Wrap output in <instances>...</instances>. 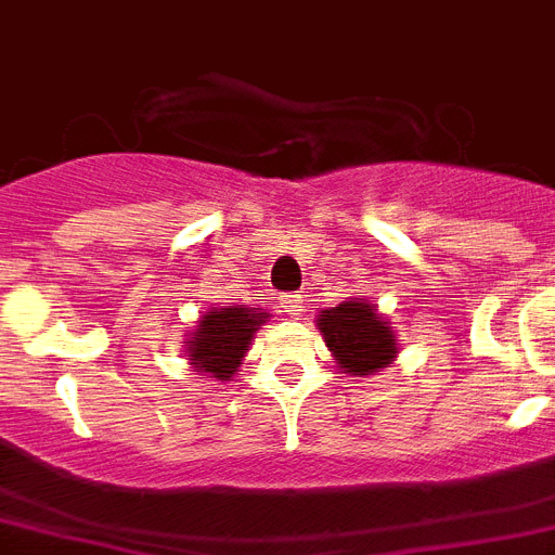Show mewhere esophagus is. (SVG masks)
Listing matches in <instances>:
<instances>
[{"mask_svg":"<svg viewBox=\"0 0 555 555\" xmlns=\"http://www.w3.org/2000/svg\"><path fill=\"white\" fill-rule=\"evenodd\" d=\"M279 307H282V313L296 319V315H301V310H305V296H301V293H285V296L279 299Z\"/></svg>","mask_w":555,"mask_h":555,"instance_id":"obj_1","label":"esophagus"}]
</instances>
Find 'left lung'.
Here are the masks:
<instances>
[{
  "label": "left lung",
  "mask_w": 555,
  "mask_h": 555,
  "mask_svg": "<svg viewBox=\"0 0 555 555\" xmlns=\"http://www.w3.org/2000/svg\"><path fill=\"white\" fill-rule=\"evenodd\" d=\"M319 330L335 364L349 375L380 372L398 356L395 330L375 307L366 305V299L341 301L338 307L321 310Z\"/></svg>",
  "instance_id": "left-lung-1"
}]
</instances>
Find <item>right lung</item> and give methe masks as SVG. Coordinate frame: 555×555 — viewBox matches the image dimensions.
<instances>
[{
	"label": "right lung",
	"instance_id": "right-lung-1",
	"mask_svg": "<svg viewBox=\"0 0 555 555\" xmlns=\"http://www.w3.org/2000/svg\"><path fill=\"white\" fill-rule=\"evenodd\" d=\"M268 321L262 307H211L197 321V330L185 338V358L194 372L208 378L231 380L240 372L254 333Z\"/></svg>",
	"mask_w": 555,
	"mask_h": 555
}]
</instances>
